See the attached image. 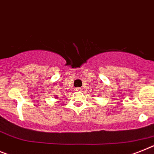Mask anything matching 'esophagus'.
<instances>
[{
  "mask_svg": "<svg viewBox=\"0 0 154 154\" xmlns=\"http://www.w3.org/2000/svg\"><path fill=\"white\" fill-rule=\"evenodd\" d=\"M75 90H76V91H81V88H76V89H75Z\"/></svg>",
  "mask_w": 154,
  "mask_h": 154,
  "instance_id": "obj_1",
  "label": "esophagus"
}]
</instances>
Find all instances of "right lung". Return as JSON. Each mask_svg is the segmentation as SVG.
<instances>
[{"label": "right lung", "instance_id": "add662e5", "mask_svg": "<svg viewBox=\"0 0 154 154\" xmlns=\"http://www.w3.org/2000/svg\"><path fill=\"white\" fill-rule=\"evenodd\" d=\"M57 98H58V96H57V95H55V99H57Z\"/></svg>", "mask_w": 154, "mask_h": 154}]
</instances>
